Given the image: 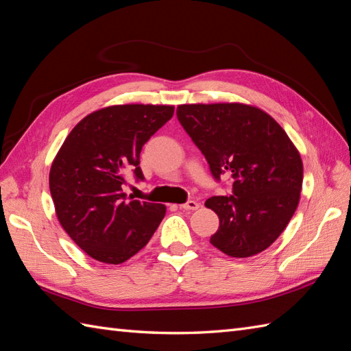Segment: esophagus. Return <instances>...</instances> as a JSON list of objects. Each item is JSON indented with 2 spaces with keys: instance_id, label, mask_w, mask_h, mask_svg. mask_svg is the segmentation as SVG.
Returning <instances> with one entry per match:
<instances>
[{
  "instance_id": "1",
  "label": "esophagus",
  "mask_w": 351,
  "mask_h": 351,
  "mask_svg": "<svg viewBox=\"0 0 351 351\" xmlns=\"http://www.w3.org/2000/svg\"><path fill=\"white\" fill-rule=\"evenodd\" d=\"M179 208L184 209V210H195V209L200 208V203H197L195 200H189L186 203L179 205Z\"/></svg>"
}]
</instances>
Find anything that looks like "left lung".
<instances>
[{
  "label": "left lung",
  "mask_w": 351,
  "mask_h": 351,
  "mask_svg": "<svg viewBox=\"0 0 351 351\" xmlns=\"http://www.w3.org/2000/svg\"><path fill=\"white\" fill-rule=\"evenodd\" d=\"M176 117L215 179L230 173L233 195L205 202L219 218L210 243L230 257H251L278 239L299 205L304 165L287 133L251 104H179Z\"/></svg>",
  "instance_id": "obj_1"
}]
</instances>
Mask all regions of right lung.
I'll return each instance as SVG.
<instances>
[{
	"label": "right lung",
	"mask_w": 351,
	"mask_h": 351,
	"mask_svg": "<svg viewBox=\"0 0 351 351\" xmlns=\"http://www.w3.org/2000/svg\"><path fill=\"white\" fill-rule=\"evenodd\" d=\"M169 104H117L77 122L52 161L49 189L62 229L89 257L121 265L152 238L166 206L128 199L127 175L143 179L142 146L173 117Z\"/></svg>",
	"instance_id": "add662e5"
}]
</instances>
